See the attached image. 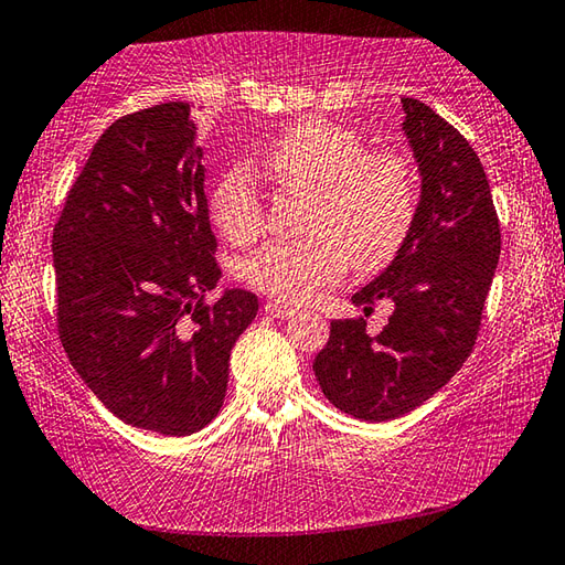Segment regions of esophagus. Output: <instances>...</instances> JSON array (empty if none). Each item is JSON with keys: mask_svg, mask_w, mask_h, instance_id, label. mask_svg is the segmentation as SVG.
<instances>
[{"mask_svg": "<svg viewBox=\"0 0 565 565\" xmlns=\"http://www.w3.org/2000/svg\"><path fill=\"white\" fill-rule=\"evenodd\" d=\"M264 309H266V313H269V317H274V319H289V317H294L291 306H284V303H279V301H266Z\"/></svg>", "mask_w": 565, "mask_h": 565, "instance_id": "esophagus-1", "label": "esophagus"}]
</instances>
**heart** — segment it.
Listing matches in <instances>:
<instances>
[{"instance_id":"b5f03b06","label":"heart","mask_w":565,"mask_h":565,"mask_svg":"<svg viewBox=\"0 0 565 565\" xmlns=\"http://www.w3.org/2000/svg\"><path fill=\"white\" fill-rule=\"evenodd\" d=\"M276 184L311 199L301 244H266L246 256L242 276L256 291L303 303L349 269L386 266L404 246L416 216L408 161L394 151H363L356 131L329 119H303L284 129L264 157ZM212 214L234 244L264 232V204L244 169L226 171L212 196Z\"/></svg>"}]
</instances>
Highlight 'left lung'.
<instances>
[{"label": "left lung", "instance_id": "left-lung-1", "mask_svg": "<svg viewBox=\"0 0 565 565\" xmlns=\"http://www.w3.org/2000/svg\"><path fill=\"white\" fill-rule=\"evenodd\" d=\"M404 134L420 174L414 224L374 281L351 301L394 313L384 331L331 321L313 374L333 406L361 420L408 414L446 386L471 353L501 254V226L481 159L424 102L404 97Z\"/></svg>", "mask_w": 565, "mask_h": 565}]
</instances>
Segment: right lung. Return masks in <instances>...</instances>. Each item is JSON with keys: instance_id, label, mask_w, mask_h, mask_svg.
Here are the masks:
<instances>
[{"instance_id": "right-lung-1", "label": "right lung", "mask_w": 565, "mask_h": 565, "mask_svg": "<svg viewBox=\"0 0 565 565\" xmlns=\"http://www.w3.org/2000/svg\"><path fill=\"white\" fill-rule=\"evenodd\" d=\"M186 102L127 114L102 134L54 224L60 339L76 374L124 424L204 428L224 404L228 356L259 311L226 289Z\"/></svg>"}]
</instances>
